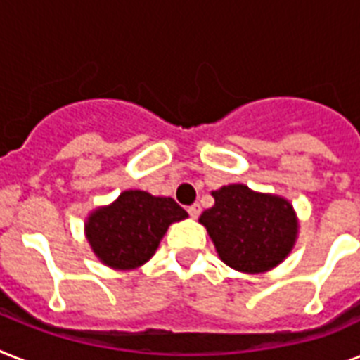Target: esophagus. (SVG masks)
Instances as JSON below:
<instances>
[{
  "mask_svg": "<svg viewBox=\"0 0 360 360\" xmlns=\"http://www.w3.org/2000/svg\"><path fill=\"white\" fill-rule=\"evenodd\" d=\"M200 213H202V205L200 203H192L191 207H188V214H191L192 219H198Z\"/></svg>",
  "mask_w": 360,
  "mask_h": 360,
  "instance_id": "obj_1",
  "label": "esophagus"
}]
</instances>
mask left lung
Segmentation results:
<instances>
[{
    "mask_svg": "<svg viewBox=\"0 0 360 360\" xmlns=\"http://www.w3.org/2000/svg\"><path fill=\"white\" fill-rule=\"evenodd\" d=\"M214 205L203 211L219 257L239 273L262 274L290 256L299 237V219L290 200L246 185H226L211 192Z\"/></svg>",
    "mask_w": 360,
    "mask_h": 360,
    "instance_id": "8db88e82",
    "label": "left lung"
}]
</instances>
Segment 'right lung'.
I'll return each mask as SVG.
<instances>
[{
  "label": "right lung",
  "mask_w": 360,
  "mask_h": 360,
  "mask_svg": "<svg viewBox=\"0 0 360 360\" xmlns=\"http://www.w3.org/2000/svg\"><path fill=\"white\" fill-rule=\"evenodd\" d=\"M186 217L174 198L123 191L87 214L84 233L98 262L115 271H132L149 262L169 226Z\"/></svg>",
  "instance_id": "add662e5"
}]
</instances>
